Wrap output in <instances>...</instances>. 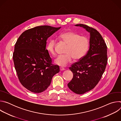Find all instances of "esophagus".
Returning <instances> with one entry per match:
<instances>
[{"mask_svg": "<svg viewBox=\"0 0 121 121\" xmlns=\"http://www.w3.org/2000/svg\"><path fill=\"white\" fill-rule=\"evenodd\" d=\"M60 71H63V70H65V69L63 67H60Z\"/></svg>", "mask_w": 121, "mask_h": 121, "instance_id": "obj_1", "label": "esophagus"}]
</instances>
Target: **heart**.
Masks as SVG:
<instances>
[{
	"label": "heart",
	"instance_id": "heart-1",
	"mask_svg": "<svg viewBox=\"0 0 121 121\" xmlns=\"http://www.w3.org/2000/svg\"><path fill=\"white\" fill-rule=\"evenodd\" d=\"M59 38L67 45L64 55L58 56L55 60L56 64L65 66L70 63L72 59L78 60L81 59L87 53L89 48V40L87 37L80 36L72 31H65L61 34ZM46 49L50 54L56 55V42L52 39L48 42Z\"/></svg>",
	"mask_w": 121,
	"mask_h": 121
}]
</instances>
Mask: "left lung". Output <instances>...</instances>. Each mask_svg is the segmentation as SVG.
<instances>
[{
	"mask_svg": "<svg viewBox=\"0 0 121 121\" xmlns=\"http://www.w3.org/2000/svg\"><path fill=\"white\" fill-rule=\"evenodd\" d=\"M75 26L83 27L90 33V48L87 54L69 68L73 78L67 86L74 93L83 94L95 87L104 73L108 60L107 48L96 29L83 24Z\"/></svg>",
	"mask_w": 121,
	"mask_h": 121,
	"instance_id": "obj_1",
	"label": "left lung"
}]
</instances>
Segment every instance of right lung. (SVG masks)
I'll return each instance as SVG.
<instances>
[{"instance_id": "obj_1", "label": "right lung", "mask_w": 121, "mask_h": 121, "mask_svg": "<svg viewBox=\"0 0 121 121\" xmlns=\"http://www.w3.org/2000/svg\"><path fill=\"white\" fill-rule=\"evenodd\" d=\"M39 26L24 31L17 40L13 59L19 79L30 91L39 93L50 86L59 66L52 63L46 49L47 39L60 29Z\"/></svg>"}]
</instances>
